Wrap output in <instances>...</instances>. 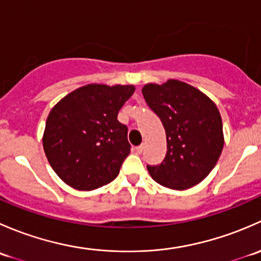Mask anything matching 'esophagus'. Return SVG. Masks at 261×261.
Wrapping results in <instances>:
<instances>
[{"label":"esophagus","mask_w":261,"mask_h":261,"mask_svg":"<svg viewBox=\"0 0 261 261\" xmlns=\"http://www.w3.org/2000/svg\"><path fill=\"white\" fill-rule=\"evenodd\" d=\"M144 147H145V145H144V144H141V145L136 146V152L141 154V152H143V150H144Z\"/></svg>","instance_id":"obj_1"}]
</instances>
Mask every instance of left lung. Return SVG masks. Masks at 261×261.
<instances>
[{
    "label": "left lung",
    "instance_id": "left-lung-1",
    "mask_svg": "<svg viewBox=\"0 0 261 261\" xmlns=\"http://www.w3.org/2000/svg\"><path fill=\"white\" fill-rule=\"evenodd\" d=\"M143 96L167 134L164 160L147 165L151 178L178 191L198 184L215 168L223 147L217 106L201 91L175 80L146 84Z\"/></svg>",
    "mask_w": 261,
    "mask_h": 261
}]
</instances>
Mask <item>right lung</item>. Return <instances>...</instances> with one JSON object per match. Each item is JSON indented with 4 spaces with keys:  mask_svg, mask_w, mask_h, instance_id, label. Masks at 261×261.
Wrapping results in <instances>:
<instances>
[{
    "mask_svg": "<svg viewBox=\"0 0 261 261\" xmlns=\"http://www.w3.org/2000/svg\"><path fill=\"white\" fill-rule=\"evenodd\" d=\"M134 86L87 84L60 99L46 118L43 146L58 177L80 191L112 181L130 154L118 111Z\"/></svg>",
    "mask_w": 261,
    "mask_h": 261,
    "instance_id": "1",
    "label": "right lung"
}]
</instances>
